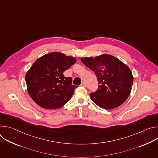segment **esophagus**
Returning <instances> with one entry per match:
<instances>
[{
  "label": "esophagus",
  "mask_w": 158,
  "mask_h": 158,
  "mask_svg": "<svg viewBox=\"0 0 158 158\" xmlns=\"http://www.w3.org/2000/svg\"><path fill=\"white\" fill-rule=\"evenodd\" d=\"M81 86H82V87H86V84H85V82H82L81 83Z\"/></svg>",
  "instance_id": "1"
}]
</instances>
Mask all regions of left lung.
Listing matches in <instances>:
<instances>
[{"label":"left lung","instance_id":"8db88e82","mask_svg":"<svg viewBox=\"0 0 158 158\" xmlns=\"http://www.w3.org/2000/svg\"><path fill=\"white\" fill-rule=\"evenodd\" d=\"M81 60L95 73L99 84L97 91L90 94V98L96 105L104 109H112L126 101L134 79L127 65L109 54L81 57Z\"/></svg>","mask_w":158,"mask_h":158}]
</instances>
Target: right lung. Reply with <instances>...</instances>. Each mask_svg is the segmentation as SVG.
<instances>
[{"mask_svg":"<svg viewBox=\"0 0 158 158\" xmlns=\"http://www.w3.org/2000/svg\"><path fill=\"white\" fill-rule=\"evenodd\" d=\"M76 62L73 56L52 52L37 59L26 74L27 91L40 107L59 109L68 102L77 85H72V78L63 73Z\"/></svg>","mask_w":158,"mask_h":158,"instance_id":"right-lung-1","label":"right lung"}]
</instances>
